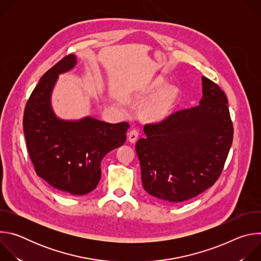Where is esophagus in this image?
Here are the masks:
<instances>
[{
    "label": "esophagus",
    "instance_id": "1",
    "mask_svg": "<svg viewBox=\"0 0 261 261\" xmlns=\"http://www.w3.org/2000/svg\"><path fill=\"white\" fill-rule=\"evenodd\" d=\"M138 134H139L138 130H136V129L131 130V131L128 133V140H129L130 142H132V143L135 142L136 139H137V137H138Z\"/></svg>",
    "mask_w": 261,
    "mask_h": 261
}]
</instances>
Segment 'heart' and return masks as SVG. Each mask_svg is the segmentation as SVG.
Here are the masks:
<instances>
[{
  "label": "heart",
  "instance_id": "heart-1",
  "mask_svg": "<svg viewBox=\"0 0 261 261\" xmlns=\"http://www.w3.org/2000/svg\"><path fill=\"white\" fill-rule=\"evenodd\" d=\"M164 88L163 83H158L155 86L154 93L158 94ZM177 98V91L174 88H167L165 89L150 105L148 108V113L155 119H162L165 118L172 109L175 101Z\"/></svg>",
  "mask_w": 261,
  "mask_h": 261
}]
</instances>
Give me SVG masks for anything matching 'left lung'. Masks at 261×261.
I'll list each match as a JSON object with an SVG mask.
<instances>
[{
    "instance_id": "8db88e82",
    "label": "left lung",
    "mask_w": 261,
    "mask_h": 261,
    "mask_svg": "<svg viewBox=\"0 0 261 261\" xmlns=\"http://www.w3.org/2000/svg\"><path fill=\"white\" fill-rule=\"evenodd\" d=\"M197 106L174 111L145 124L136 142L144 190L172 203L202 193L219 178L233 138L228 100L220 87L202 76Z\"/></svg>"
}]
</instances>
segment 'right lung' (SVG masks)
Listing matches in <instances>:
<instances>
[{
    "mask_svg": "<svg viewBox=\"0 0 261 261\" xmlns=\"http://www.w3.org/2000/svg\"><path fill=\"white\" fill-rule=\"evenodd\" d=\"M75 64V56H66L40 79L24 108L23 132L36 173L63 193L85 195L97 187L104 156L125 143L129 124L56 117L50 105L54 86L59 74Z\"/></svg>",
    "mask_w": 261,
    "mask_h": 261,
    "instance_id": "right-lung-1",
    "label": "right lung"
}]
</instances>
